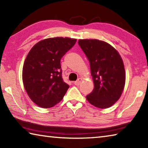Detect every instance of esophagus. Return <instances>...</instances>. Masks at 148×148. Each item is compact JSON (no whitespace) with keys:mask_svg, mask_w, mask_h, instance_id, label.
I'll use <instances>...</instances> for the list:
<instances>
[{"mask_svg":"<svg viewBox=\"0 0 148 148\" xmlns=\"http://www.w3.org/2000/svg\"><path fill=\"white\" fill-rule=\"evenodd\" d=\"M82 82V79L81 78H78L77 79V81L74 82V85H76V86H79V85L81 84Z\"/></svg>","mask_w":148,"mask_h":148,"instance_id":"1","label":"esophagus"}]
</instances>
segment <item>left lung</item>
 <instances>
[{"instance_id":"obj_1","label":"left lung","mask_w":148,"mask_h":148,"mask_svg":"<svg viewBox=\"0 0 148 148\" xmlns=\"http://www.w3.org/2000/svg\"><path fill=\"white\" fill-rule=\"evenodd\" d=\"M78 44L89 60L94 82V89L86 99L95 106L108 108L120 98L125 87V72L121 57L104 41L79 40Z\"/></svg>"}]
</instances>
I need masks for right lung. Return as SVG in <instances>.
I'll return each instance as SVG.
<instances>
[{"label":"right lung","instance_id":"add662e5","mask_svg":"<svg viewBox=\"0 0 148 148\" xmlns=\"http://www.w3.org/2000/svg\"><path fill=\"white\" fill-rule=\"evenodd\" d=\"M76 40L47 38L30 50L23 68V82L27 94L38 106L48 108L61 101L69 88L62 77L61 59Z\"/></svg>","mask_w":148,"mask_h":148}]
</instances>
